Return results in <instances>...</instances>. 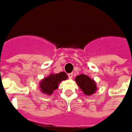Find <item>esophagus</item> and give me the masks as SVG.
<instances>
[{
	"label": "esophagus",
	"instance_id": "esophagus-1",
	"mask_svg": "<svg viewBox=\"0 0 132 132\" xmlns=\"http://www.w3.org/2000/svg\"><path fill=\"white\" fill-rule=\"evenodd\" d=\"M68 76H69V79H72V77H73L72 73H69V74H68Z\"/></svg>",
	"mask_w": 132,
	"mask_h": 132
}]
</instances>
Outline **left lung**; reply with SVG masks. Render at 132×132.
<instances>
[{"mask_svg": "<svg viewBox=\"0 0 132 132\" xmlns=\"http://www.w3.org/2000/svg\"><path fill=\"white\" fill-rule=\"evenodd\" d=\"M76 81L82 90V92L86 95H92L94 94L96 90V83L93 79H90L88 76L80 74L76 78Z\"/></svg>", "mask_w": 132, "mask_h": 132, "instance_id": "8db88e82", "label": "left lung"}]
</instances>
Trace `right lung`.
Returning <instances> with one entry per match:
<instances>
[{"label":"right lung","instance_id":"right-lung-1","mask_svg":"<svg viewBox=\"0 0 132 132\" xmlns=\"http://www.w3.org/2000/svg\"><path fill=\"white\" fill-rule=\"evenodd\" d=\"M67 79V75L65 72H60L59 73L51 74L46 78L44 79L40 83V88L42 93L51 95L53 92L58 88V85L60 82Z\"/></svg>","mask_w":132,"mask_h":132}]
</instances>
